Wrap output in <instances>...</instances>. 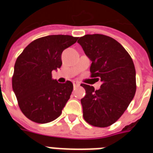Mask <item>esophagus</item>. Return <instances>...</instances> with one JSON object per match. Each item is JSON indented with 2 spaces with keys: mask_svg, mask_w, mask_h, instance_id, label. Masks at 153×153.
<instances>
[{
  "mask_svg": "<svg viewBox=\"0 0 153 153\" xmlns=\"http://www.w3.org/2000/svg\"><path fill=\"white\" fill-rule=\"evenodd\" d=\"M73 85H74V87H78V86L80 85V84H79V82H73Z\"/></svg>",
  "mask_w": 153,
  "mask_h": 153,
  "instance_id": "esophagus-1",
  "label": "esophagus"
}]
</instances>
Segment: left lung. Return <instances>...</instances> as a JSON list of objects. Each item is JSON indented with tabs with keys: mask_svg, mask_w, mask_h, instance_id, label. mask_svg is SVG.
I'll use <instances>...</instances> for the list:
<instances>
[{
	"mask_svg": "<svg viewBox=\"0 0 153 153\" xmlns=\"http://www.w3.org/2000/svg\"><path fill=\"white\" fill-rule=\"evenodd\" d=\"M78 42L91 59V78L101 80L99 90L82 84L84 119L91 126L105 128L115 123L127 109L136 91L133 61L120 43L104 34H86Z\"/></svg>",
	"mask_w": 153,
	"mask_h": 153,
	"instance_id": "1",
	"label": "left lung"
}]
</instances>
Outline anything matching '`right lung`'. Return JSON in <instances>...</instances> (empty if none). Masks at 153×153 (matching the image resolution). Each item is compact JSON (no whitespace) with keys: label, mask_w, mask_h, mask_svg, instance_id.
<instances>
[{"label":"right lung","mask_w":153,"mask_h":153,"mask_svg":"<svg viewBox=\"0 0 153 153\" xmlns=\"http://www.w3.org/2000/svg\"><path fill=\"white\" fill-rule=\"evenodd\" d=\"M71 35H48L33 41L16 60L12 88L22 113L34 123L54 121L70 99L73 84L52 79L51 71L60 68L62 54L77 42Z\"/></svg>","instance_id":"add662e5"}]
</instances>
